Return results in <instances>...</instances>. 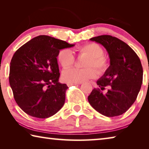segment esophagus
I'll use <instances>...</instances> for the list:
<instances>
[{
	"label": "esophagus",
	"instance_id": "1",
	"mask_svg": "<svg viewBox=\"0 0 149 149\" xmlns=\"http://www.w3.org/2000/svg\"><path fill=\"white\" fill-rule=\"evenodd\" d=\"M80 84H81V83H79V84H69V83H68V84H67V85H68V87H70V86H72V85H79Z\"/></svg>",
	"mask_w": 149,
	"mask_h": 149
}]
</instances>
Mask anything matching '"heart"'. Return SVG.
I'll use <instances>...</instances> for the list:
<instances>
[{
  "instance_id": "1",
  "label": "heart",
  "mask_w": 149,
  "mask_h": 149,
  "mask_svg": "<svg viewBox=\"0 0 149 149\" xmlns=\"http://www.w3.org/2000/svg\"><path fill=\"white\" fill-rule=\"evenodd\" d=\"M76 52L79 55H87L89 56L84 66L87 68L78 69L70 68L64 70L62 77L64 81L69 84H79L90 79H95L97 77V72L92 67H94L99 74H103L108 70V61L104 55V50L99 45L91 42L78 47ZM58 62L64 68H68L74 65L75 56L72 50L62 49L58 55Z\"/></svg>"
}]
</instances>
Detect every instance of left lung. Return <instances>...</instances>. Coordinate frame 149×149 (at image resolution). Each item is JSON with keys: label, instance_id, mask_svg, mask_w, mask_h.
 <instances>
[{"label": "left lung", "instance_id": "1", "mask_svg": "<svg viewBox=\"0 0 149 149\" xmlns=\"http://www.w3.org/2000/svg\"><path fill=\"white\" fill-rule=\"evenodd\" d=\"M101 44L107 50L110 65L97 81L100 88L88 97L91 107L100 114L114 117L125 113L137 99L143 83V67L134 50L120 39L104 35L90 39ZM109 85L110 89L102 91Z\"/></svg>", "mask_w": 149, "mask_h": 149}]
</instances>
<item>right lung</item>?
I'll return each mask as SVG.
<instances>
[{"instance_id":"1","label":"right lung","mask_w":149,"mask_h":149,"mask_svg":"<svg viewBox=\"0 0 149 149\" xmlns=\"http://www.w3.org/2000/svg\"><path fill=\"white\" fill-rule=\"evenodd\" d=\"M74 46L47 35H39L15 52L9 82L21 109L38 118L52 116L65 102L66 84H60L56 57L60 50Z\"/></svg>"}]
</instances>
